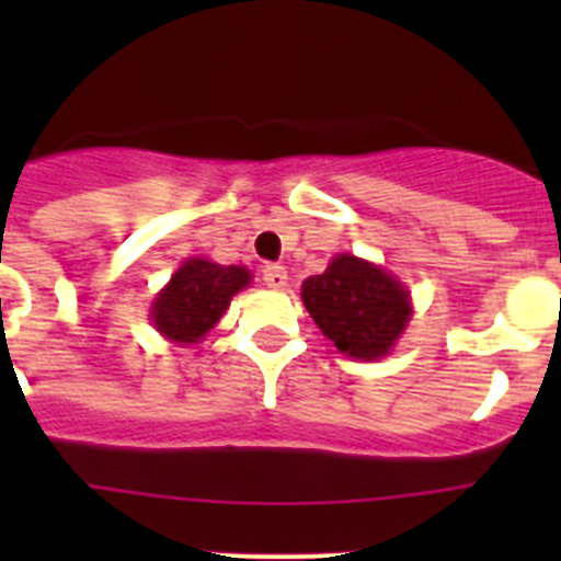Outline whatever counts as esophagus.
I'll list each match as a JSON object with an SVG mask.
<instances>
[{"instance_id":"34e87169","label":"esophagus","mask_w":561,"mask_h":561,"mask_svg":"<svg viewBox=\"0 0 561 561\" xmlns=\"http://www.w3.org/2000/svg\"><path fill=\"white\" fill-rule=\"evenodd\" d=\"M261 277H264V284L270 286V289H280V286H286V270H284V266L266 264L264 270H261Z\"/></svg>"}]
</instances>
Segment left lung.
<instances>
[{
    "label": "left lung",
    "instance_id": "left-lung-1",
    "mask_svg": "<svg viewBox=\"0 0 561 561\" xmlns=\"http://www.w3.org/2000/svg\"><path fill=\"white\" fill-rule=\"evenodd\" d=\"M304 304L336 348L356 359L388 354L410 320L404 286L354 255L334 257L323 275H311Z\"/></svg>",
    "mask_w": 561,
    "mask_h": 561
}]
</instances>
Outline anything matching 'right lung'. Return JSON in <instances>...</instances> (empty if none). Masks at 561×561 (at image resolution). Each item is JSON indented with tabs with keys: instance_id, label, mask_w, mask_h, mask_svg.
<instances>
[{
	"instance_id": "right-lung-1",
	"label": "right lung",
	"mask_w": 561,
	"mask_h": 561,
	"mask_svg": "<svg viewBox=\"0 0 561 561\" xmlns=\"http://www.w3.org/2000/svg\"><path fill=\"white\" fill-rule=\"evenodd\" d=\"M250 284L241 266H219L191 257L153 300V325L176 342L205 336L230 306V297Z\"/></svg>"
}]
</instances>
